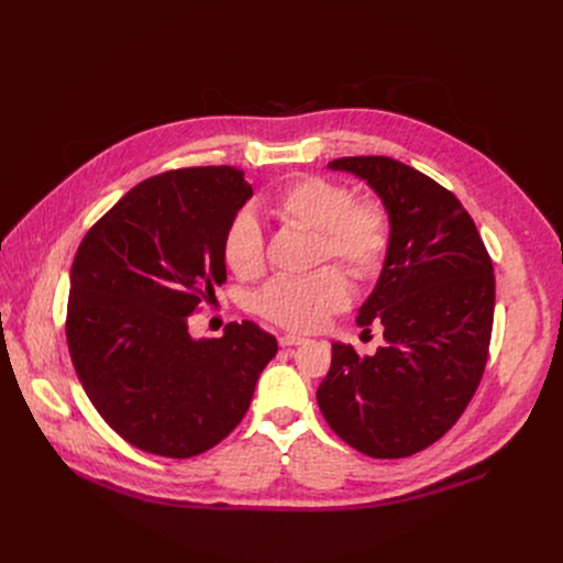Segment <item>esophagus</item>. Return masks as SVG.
<instances>
[{"label":"esophagus","mask_w":563,"mask_h":563,"mask_svg":"<svg viewBox=\"0 0 563 563\" xmlns=\"http://www.w3.org/2000/svg\"><path fill=\"white\" fill-rule=\"evenodd\" d=\"M278 342H280V346H299V344H306L308 340H306V338H301V335L285 333V335H280V338H278Z\"/></svg>","instance_id":"esophagus-1"}]
</instances>
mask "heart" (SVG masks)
<instances>
[{
  "mask_svg": "<svg viewBox=\"0 0 563 563\" xmlns=\"http://www.w3.org/2000/svg\"><path fill=\"white\" fill-rule=\"evenodd\" d=\"M269 212L285 225L314 232V264L338 260L358 280L376 278L393 246V219L376 198H353V191L321 175L287 183L269 200ZM225 264L240 278L264 269V234L253 212L236 214L223 236ZM351 287L338 266H321L308 276H280L255 297V310L289 331H314L344 310Z\"/></svg>",
  "mask_w": 563,
  "mask_h": 563,
  "instance_id": "b5f03b06",
  "label": "heart"
}]
</instances>
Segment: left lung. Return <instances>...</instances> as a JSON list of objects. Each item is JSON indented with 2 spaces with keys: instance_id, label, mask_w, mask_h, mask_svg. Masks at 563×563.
Returning <instances> with one entry per match:
<instances>
[{
  "instance_id": "left-lung-1",
  "label": "left lung",
  "mask_w": 563,
  "mask_h": 563,
  "mask_svg": "<svg viewBox=\"0 0 563 563\" xmlns=\"http://www.w3.org/2000/svg\"><path fill=\"white\" fill-rule=\"evenodd\" d=\"M363 177L393 219L386 266L356 323L383 327L374 356L333 344L317 404L329 427L374 459L427 450L463 416L488 361L493 262L461 200L390 157L329 164Z\"/></svg>"
}]
</instances>
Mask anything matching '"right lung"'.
<instances>
[{
  "label": "right lung",
  "mask_w": 563,
  "mask_h": 563,
  "mask_svg": "<svg viewBox=\"0 0 563 563\" xmlns=\"http://www.w3.org/2000/svg\"><path fill=\"white\" fill-rule=\"evenodd\" d=\"M253 196L232 166L175 168L139 183L86 232L66 338L102 420L130 445L191 459L242 422L278 342L253 321L194 340L189 317L225 283L223 236Z\"/></svg>",
  "instance_id": "1"
}]
</instances>
